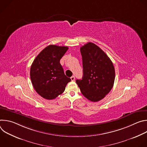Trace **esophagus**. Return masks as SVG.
Instances as JSON below:
<instances>
[{
  "instance_id": "34e87169",
  "label": "esophagus",
  "mask_w": 147,
  "mask_h": 147,
  "mask_svg": "<svg viewBox=\"0 0 147 147\" xmlns=\"http://www.w3.org/2000/svg\"><path fill=\"white\" fill-rule=\"evenodd\" d=\"M70 78H71V81H74V80H75V77H74V76H71V77H70Z\"/></svg>"
}]
</instances>
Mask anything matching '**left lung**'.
Returning <instances> with one entry per match:
<instances>
[{"mask_svg":"<svg viewBox=\"0 0 147 147\" xmlns=\"http://www.w3.org/2000/svg\"><path fill=\"white\" fill-rule=\"evenodd\" d=\"M83 76L76 80L82 95L92 102L102 99L112 90L115 70L111 60L99 47L88 42L81 47Z\"/></svg>","mask_w":147,"mask_h":147,"instance_id":"1","label":"left lung"}]
</instances>
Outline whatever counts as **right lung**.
<instances>
[{
	"mask_svg": "<svg viewBox=\"0 0 147 147\" xmlns=\"http://www.w3.org/2000/svg\"><path fill=\"white\" fill-rule=\"evenodd\" d=\"M68 49L67 47L49 45L38 54L31 66L32 86L36 92L46 99H53L61 94L71 81L60 63Z\"/></svg>",
	"mask_w": 147,
	"mask_h": 147,
	"instance_id": "obj_1",
	"label": "right lung"
}]
</instances>
